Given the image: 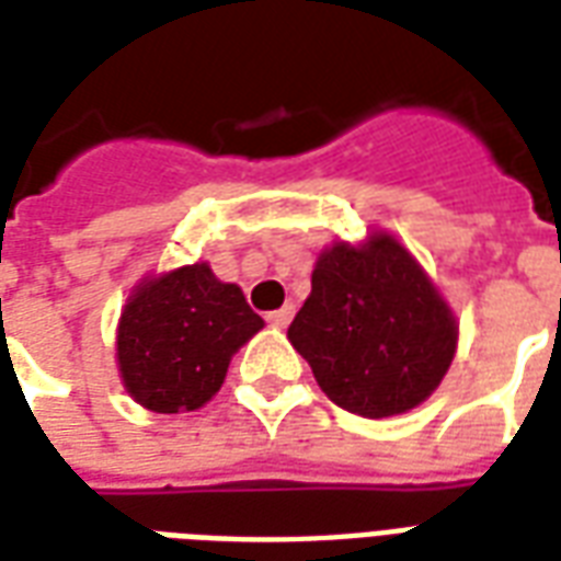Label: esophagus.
Segmentation results:
<instances>
[{
	"label": "esophagus",
	"mask_w": 561,
	"mask_h": 561,
	"mask_svg": "<svg viewBox=\"0 0 561 561\" xmlns=\"http://www.w3.org/2000/svg\"><path fill=\"white\" fill-rule=\"evenodd\" d=\"M291 318H294V306H291V302H285L282 309H276V312L267 314V321L273 323V327H288V323H291Z\"/></svg>",
	"instance_id": "esophagus-1"
}]
</instances>
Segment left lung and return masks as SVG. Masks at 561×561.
I'll list each match as a JSON object with an SVG mask.
<instances>
[{
    "instance_id": "obj_1",
    "label": "left lung",
    "mask_w": 561,
    "mask_h": 561,
    "mask_svg": "<svg viewBox=\"0 0 561 561\" xmlns=\"http://www.w3.org/2000/svg\"><path fill=\"white\" fill-rule=\"evenodd\" d=\"M330 401L356 416L408 413L449 371L458 327L413 255L389 234L335 243L288 327Z\"/></svg>"
}]
</instances>
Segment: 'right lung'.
<instances>
[{"instance_id": "right-lung-1", "label": "right lung", "mask_w": 561, "mask_h": 561, "mask_svg": "<svg viewBox=\"0 0 561 561\" xmlns=\"http://www.w3.org/2000/svg\"><path fill=\"white\" fill-rule=\"evenodd\" d=\"M264 321L238 285L219 282L207 264L142 282L118 323V371L153 413L196 410L217 396L228 359Z\"/></svg>"}]
</instances>
